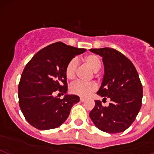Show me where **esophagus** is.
I'll use <instances>...</instances> for the list:
<instances>
[{"label": "esophagus", "instance_id": "1", "mask_svg": "<svg viewBox=\"0 0 154 154\" xmlns=\"http://www.w3.org/2000/svg\"><path fill=\"white\" fill-rule=\"evenodd\" d=\"M80 102H85V98H82V97H80Z\"/></svg>", "mask_w": 154, "mask_h": 154}]
</instances>
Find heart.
<instances>
[{
  "instance_id": "obj_1",
  "label": "heart",
  "mask_w": 154,
  "mask_h": 154,
  "mask_svg": "<svg viewBox=\"0 0 154 154\" xmlns=\"http://www.w3.org/2000/svg\"><path fill=\"white\" fill-rule=\"evenodd\" d=\"M82 60L94 72L100 69L101 62L96 54H87L82 58ZM76 67H77V60L73 59L69 62L65 68V76L69 80H72L75 77ZM97 88V85L95 82H84L77 81L72 84L70 87V92L72 94L77 95L80 97H88L90 94L94 91Z\"/></svg>"
}]
</instances>
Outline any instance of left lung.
Wrapping results in <instances>:
<instances>
[{
	"label": "left lung",
	"mask_w": 154,
	"mask_h": 154,
	"mask_svg": "<svg viewBox=\"0 0 154 154\" xmlns=\"http://www.w3.org/2000/svg\"><path fill=\"white\" fill-rule=\"evenodd\" d=\"M103 57L105 74L97 94L111 99L108 107L95 100L89 116L100 130L109 134L122 132L135 120L142 106V85L131 61L112 48H91Z\"/></svg>",
	"instance_id": "obj_1"
}]
</instances>
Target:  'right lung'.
I'll return each instance as SVG.
<instances>
[{
	"instance_id": "obj_1",
	"label": "right lung",
	"mask_w": 154,
	"mask_h": 154,
	"mask_svg": "<svg viewBox=\"0 0 154 154\" xmlns=\"http://www.w3.org/2000/svg\"><path fill=\"white\" fill-rule=\"evenodd\" d=\"M86 50L57 42L37 52L24 68L18 85L19 106L31 125L49 130L61 125L80 98L66 95L53 97L56 91L67 92L65 68L77 54Z\"/></svg>"
}]
</instances>
